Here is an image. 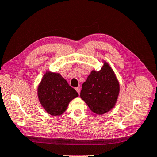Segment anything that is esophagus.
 <instances>
[{"label":"esophagus","mask_w":157,"mask_h":157,"mask_svg":"<svg viewBox=\"0 0 157 157\" xmlns=\"http://www.w3.org/2000/svg\"><path fill=\"white\" fill-rule=\"evenodd\" d=\"M75 90L79 94V93H80V87H77V88H75Z\"/></svg>","instance_id":"34e87169"}]
</instances>
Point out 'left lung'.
Returning a JSON list of instances; mask_svg holds the SVG:
<instances>
[{
  "label": "left lung",
  "instance_id": "1",
  "mask_svg": "<svg viewBox=\"0 0 157 157\" xmlns=\"http://www.w3.org/2000/svg\"><path fill=\"white\" fill-rule=\"evenodd\" d=\"M120 85L107 62L99 71H92L82 86L80 97L95 113L102 115L114 107Z\"/></svg>",
  "mask_w": 157,
  "mask_h": 157
}]
</instances>
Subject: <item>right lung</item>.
<instances>
[{
    "instance_id": "right-lung-1",
    "label": "right lung",
    "mask_w": 157,
    "mask_h": 157,
    "mask_svg": "<svg viewBox=\"0 0 157 157\" xmlns=\"http://www.w3.org/2000/svg\"><path fill=\"white\" fill-rule=\"evenodd\" d=\"M78 96L77 91L59 73L46 72L38 86L39 102L52 116L62 114L69 102Z\"/></svg>"
}]
</instances>
